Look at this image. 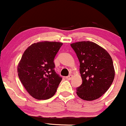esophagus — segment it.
Returning a JSON list of instances; mask_svg holds the SVG:
<instances>
[{
	"label": "esophagus",
	"instance_id": "obj_1",
	"mask_svg": "<svg viewBox=\"0 0 126 126\" xmlns=\"http://www.w3.org/2000/svg\"><path fill=\"white\" fill-rule=\"evenodd\" d=\"M72 78H73V75H69V76H67L66 78L67 79H68V80H71V79H72Z\"/></svg>",
	"mask_w": 126,
	"mask_h": 126
}]
</instances>
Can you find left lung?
Returning <instances> with one entry per match:
<instances>
[{"instance_id":"1","label":"left lung","mask_w":126,"mask_h":126,"mask_svg":"<svg viewBox=\"0 0 126 126\" xmlns=\"http://www.w3.org/2000/svg\"><path fill=\"white\" fill-rule=\"evenodd\" d=\"M80 63L82 83L76 89L81 99L93 101L101 97L110 87L115 76L113 62L104 48L91 41L70 44Z\"/></svg>"}]
</instances>
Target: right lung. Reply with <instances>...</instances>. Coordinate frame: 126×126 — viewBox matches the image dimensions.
<instances>
[{"label":"right lung","instance_id":"1","mask_svg":"<svg viewBox=\"0 0 126 126\" xmlns=\"http://www.w3.org/2000/svg\"><path fill=\"white\" fill-rule=\"evenodd\" d=\"M62 45L59 42H38L24 51L18 66V74L33 98L47 99L56 93L62 78L55 72L54 59Z\"/></svg>","mask_w":126,"mask_h":126}]
</instances>
